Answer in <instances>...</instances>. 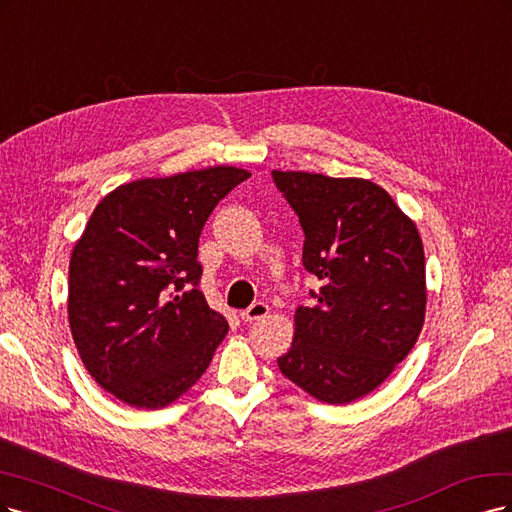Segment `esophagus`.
<instances>
[{"instance_id":"34e87169","label":"esophagus","mask_w":512,"mask_h":512,"mask_svg":"<svg viewBox=\"0 0 512 512\" xmlns=\"http://www.w3.org/2000/svg\"><path fill=\"white\" fill-rule=\"evenodd\" d=\"M268 312H270V306H268L266 302H255V304H251L246 310H242L240 317H242V321H246V323H253V321H259V319H263V317H268Z\"/></svg>"}]
</instances>
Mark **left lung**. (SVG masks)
<instances>
[{
  "label": "left lung",
  "mask_w": 512,
  "mask_h": 512,
  "mask_svg": "<svg viewBox=\"0 0 512 512\" xmlns=\"http://www.w3.org/2000/svg\"><path fill=\"white\" fill-rule=\"evenodd\" d=\"M304 229L302 263L321 280L295 310L278 368L327 404L381 385L415 346L425 319L421 236L391 195L364 178L272 170Z\"/></svg>",
  "instance_id": "left-lung-1"
}]
</instances>
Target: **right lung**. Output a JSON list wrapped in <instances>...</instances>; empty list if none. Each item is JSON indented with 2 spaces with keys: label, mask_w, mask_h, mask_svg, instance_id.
<instances>
[{
  "label": "right lung",
  "mask_w": 512,
  "mask_h": 512,
  "mask_svg": "<svg viewBox=\"0 0 512 512\" xmlns=\"http://www.w3.org/2000/svg\"><path fill=\"white\" fill-rule=\"evenodd\" d=\"M249 176L217 166L142 178L95 206L70 259L68 317L82 364L114 398L163 408L206 372L229 325L197 287V244Z\"/></svg>",
  "instance_id": "right-lung-1"
}]
</instances>
